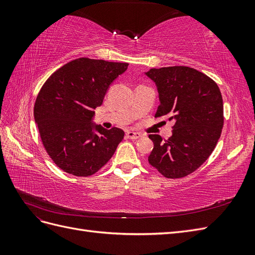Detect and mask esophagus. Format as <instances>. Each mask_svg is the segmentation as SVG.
I'll return each instance as SVG.
<instances>
[{"mask_svg": "<svg viewBox=\"0 0 255 255\" xmlns=\"http://www.w3.org/2000/svg\"><path fill=\"white\" fill-rule=\"evenodd\" d=\"M127 137L128 138V139H138V138L141 137V134L137 133V132H132V130H128V132H127Z\"/></svg>", "mask_w": 255, "mask_h": 255, "instance_id": "1", "label": "esophagus"}]
</instances>
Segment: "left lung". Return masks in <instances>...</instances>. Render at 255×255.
Instances as JSON below:
<instances>
[{
	"label": "left lung",
	"instance_id": "obj_1",
	"mask_svg": "<svg viewBox=\"0 0 255 255\" xmlns=\"http://www.w3.org/2000/svg\"><path fill=\"white\" fill-rule=\"evenodd\" d=\"M155 82L159 105L155 118L174 121L172 136L149 135L154 148L149 164L167 179H180L210 157L223 128V102L218 85L194 68L173 66L145 73Z\"/></svg>",
	"mask_w": 255,
	"mask_h": 255
}]
</instances>
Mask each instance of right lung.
I'll list each match as a JSON object with an SVG mask.
<instances>
[{"label": "right lung", "mask_w": 255, "mask_h": 255, "mask_svg": "<svg viewBox=\"0 0 255 255\" xmlns=\"http://www.w3.org/2000/svg\"><path fill=\"white\" fill-rule=\"evenodd\" d=\"M128 66L81 57L57 69L42 85L34 106L35 122L45 151L61 170L90 176L114 155L125 132L95 127L91 119L110 85Z\"/></svg>", "instance_id": "obj_1"}]
</instances>
